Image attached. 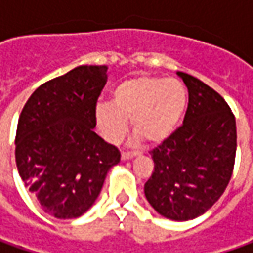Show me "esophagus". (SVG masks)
Segmentation results:
<instances>
[{"instance_id": "esophagus-1", "label": "esophagus", "mask_w": 253, "mask_h": 253, "mask_svg": "<svg viewBox=\"0 0 253 253\" xmlns=\"http://www.w3.org/2000/svg\"><path fill=\"white\" fill-rule=\"evenodd\" d=\"M136 155H139V152H122L121 158L122 161H128V159H132V158L136 156Z\"/></svg>"}]
</instances>
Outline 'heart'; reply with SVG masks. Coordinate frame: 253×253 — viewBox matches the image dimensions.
I'll return each mask as SVG.
<instances>
[{
	"mask_svg": "<svg viewBox=\"0 0 253 253\" xmlns=\"http://www.w3.org/2000/svg\"><path fill=\"white\" fill-rule=\"evenodd\" d=\"M187 107V90L176 79L141 76L125 80L112 91V102H98L95 122L108 142H118L131 118L143 141L159 143L177 128Z\"/></svg>",
	"mask_w": 253,
	"mask_h": 253,
	"instance_id": "obj_1",
	"label": "heart"
}]
</instances>
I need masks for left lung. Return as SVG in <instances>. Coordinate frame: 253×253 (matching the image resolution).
I'll return each mask as SVG.
<instances>
[{"mask_svg": "<svg viewBox=\"0 0 253 253\" xmlns=\"http://www.w3.org/2000/svg\"><path fill=\"white\" fill-rule=\"evenodd\" d=\"M189 90L183 125L151 152L155 169L145 196L161 215L189 221L209 211L232 176L237 124L215 90L187 73H177Z\"/></svg>", "mask_w": 253, "mask_h": 253, "instance_id": "8db88e82", "label": "left lung"}]
</instances>
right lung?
I'll return each instance as SVG.
<instances>
[{
	"label": "right lung",
	"instance_id": "add662e5",
	"mask_svg": "<svg viewBox=\"0 0 253 253\" xmlns=\"http://www.w3.org/2000/svg\"><path fill=\"white\" fill-rule=\"evenodd\" d=\"M107 66H79L38 87L19 115L15 161L44 212L77 218L94 204L121 153L95 132Z\"/></svg>",
	"mask_w": 253,
	"mask_h": 253
}]
</instances>
